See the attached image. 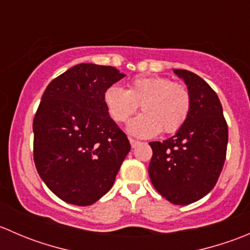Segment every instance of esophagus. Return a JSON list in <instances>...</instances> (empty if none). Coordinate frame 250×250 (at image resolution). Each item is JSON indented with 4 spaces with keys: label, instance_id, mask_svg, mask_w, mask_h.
I'll return each instance as SVG.
<instances>
[{
    "label": "esophagus",
    "instance_id": "34e87169",
    "mask_svg": "<svg viewBox=\"0 0 250 250\" xmlns=\"http://www.w3.org/2000/svg\"><path fill=\"white\" fill-rule=\"evenodd\" d=\"M129 143H130V145H132V147H135L137 145H139L140 141H138L135 139H129Z\"/></svg>",
    "mask_w": 250,
    "mask_h": 250
}]
</instances>
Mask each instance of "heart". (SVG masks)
Segmentation results:
<instances>
[{"label":"heart","instance_id":"1","mask_svg":"<svg viewBox=\"0 0 250 250\" xmlns=\"http://www.w3.org/2000/svg\"><path fill=\"white\" fill-rule=\"evenodd\" d=\"M105 107L115 122L123 123L140 105L141 115L127 125L129 134L151 138L162 130L166 134L178 132L191 111V94L188 87L167 77L139 76L125 89L111 84L103 95Z\"/></svg>","mask_w":250,"mask_h":250}]
</instances>
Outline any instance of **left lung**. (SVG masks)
I'll use <instances>...</instances> for the list:
<instances>
[{
	"label": "left lung",
	"instance_id": "8db88e82",
	"mask_svg": "<svg viewBox=\"0 0 250 250\" xmlns=\"http://www.w3.org/2000/svg\"><path fill=\"white\" fill-rule=\"evenodd\" d=\"M191 94L185 125L167 140L152 141L151 183L173 204L186 206L211 191L223 170L229 129L223 106L210 85L188 70H174Z\"/></svg>",
	"mask_w": 250,
	"mask_h": 250
}]
</instances>
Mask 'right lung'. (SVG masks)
<instances>
[{"label":"right lung","mask_w":250,"mask_h":250,"mask_svg":"<svg viewBox=\"0 0 250 250\" xmlns=\"http://www.w3.org/2000/svg\"><path fill=\"white\" fill-rule=\"evenodd\" d=\"M116 67L78 64L47 85L34 118V161L64 202L90 206L112 188L130 144L105 107Z\"/></svg>","instance_id":"1"}]
</instances>
